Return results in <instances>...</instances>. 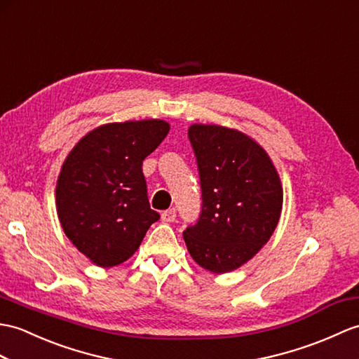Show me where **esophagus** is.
<instances>
[{
    "label": "esophagus",
    "instance_id": "obj_1",
    "mask_svg": "<svg viewBox=\"0 0 359 359\" xmlns=\"http://www.w3.org/2000/svg\"><path fill=\"white\" fill-rule=\"evenodd\" d=\"M176 217H177V212H176V210H174V208H171V210H166V211L162 212V220L166 222V223L174 222V220H176Z\"/></svg>",
    "mask_w": 359,
    "mask_h": 359
}]
</instances>
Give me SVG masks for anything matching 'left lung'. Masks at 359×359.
<instances>
[{
	"mask_svg": "<svg viewBox=\"0 0 359 359\" xmlns=\"http://www.w3.org/2000/svg\"><path fill=\"white\" fill-rule=\"evenodd\" d=\"M202 188V212L183 231L203 269H238L268 243L283 208L281 180L271 157L245 133L222 125L188 128Z\"/></svg>",
	"mask_w": 359,
	"mask_h": 359,
	"instance_id": "1",
	"label": "left lung"
}]
</instances>
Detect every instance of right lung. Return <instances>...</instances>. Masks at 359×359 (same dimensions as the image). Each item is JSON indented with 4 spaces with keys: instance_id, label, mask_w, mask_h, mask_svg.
<instances>
[{
    "instance_id": "right-lung-1",
    "label": "right lung",
    "mask_w": 359,
    "mask_h": 359,
    "mask_svg": "<svg viewBox=\"0 0 359 359\" xmlns=\"http://www.w3.org/2000/svg\"><path fill=\"white\" fill-rule=\"evenodd\" d=\"M168 131L162 119L105 123L65 157L56 182L57 217L65 236L96 266L127 262L161 219L149 208L142 162Z\"/></svg>"
}]
</instances>
